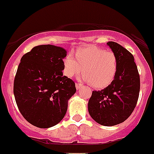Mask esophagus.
<instances>
[{"instance_id":"obj_1","label":"esophagus","mask_w":154,"mask_h":154,"mask_svg":"<svg viewBox=\"0 0 154 154\" xmlns=\"http://www.w3.org/2000/svg\"><path fill=\"white\" fill-rule=\"evenodd\" d=\"M82 87V84H79V83H76L75 84V88L77 90H79Z\"/></svg>"}]
</instances>
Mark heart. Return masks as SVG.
Instances as JSON below:
<instances>
[{"mask_svg":"<svg viewBox=\"0 0 154 154\" xmlns=\"http://www.w3.org/2000/svg\"><path fill=\"white\" fill-rule=\"evenodd\" d=\"M119 66L115 53L95 46L79 49L63 59V72L69 78L84 72L81 79L96 88H104L115 79Z\"/></svg>","mask_w":154,"mask_h":154,"instance_id":"b5f03b06","label":"heart"}]
</instances>
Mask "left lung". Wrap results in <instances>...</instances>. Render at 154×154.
Masks as SVG:
<instances>
[{"instance_id": "left-lung-1", "label": "left lung", "mask_w": 154, "mask_h": 154, "mask_svg": "<svg viewBox=\"0 0 154 154\" xmlns=\"http://www.w3.org/2000/svg\"><path fill=\"white\" fill-rule=\"evenodd\" d=\"M106 45L118 57L115 79L101 91H93L88 109L95 122L104 126L123 122L134 110L140 91V76L132 54L113 42Z\"/></svg>"}]
</instances>
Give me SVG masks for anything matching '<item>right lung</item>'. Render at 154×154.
I'll list each match as a JSON object with an SVG mask.
<instances>
[{"mask_svg": "<svg viewBox=\"0 0 154 154\" xmlns=\"http://www.w3.org/2000/svg\"><path fill=\"white\" fill-rule=\"evenodd\" d=\"M66 54L61 47L38 45L20 60L14 97L23 116L35 126L51 128L66 113L69 100L76 91L74 82L63 75Z\"/></svg>", "mask_w": 154, "mask_h": 154, "instance_id": "obj_1", "label": "right lung"}]
</instances>
